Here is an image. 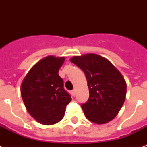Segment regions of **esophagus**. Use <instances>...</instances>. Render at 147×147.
Listing matches in <instances>:
<instances>
[{
    "label": "esophagus",
    "mask_w": 147,
    "mask_h": 147,
    "mask_svg": "<svg viewBox=\"0 0 147 147\" xmlns=\"http://www.w3.org/2000/svg\"><path fill=\"white\" fill-rule=\"evenodd\" d=\"M71 93V95H72V96L73 97L76 96V90H72Z\"/></svg>",
    "instance_id": "34e87169"
}]
</instances>
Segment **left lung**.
I'll return each mask as SVG.
<instances>
[{"label": "left lung", "mask_w": 147, "mask_h": 147, "mask_svg": "<svg viewBox=\"0 0 147 147\" xmlns=\"http://www.w3.org/2000/svg\"><path fill=\"white\" fill-rule=\"evenodd\" d=\"M85 74L89 98L82 105L88 120L103 124L117 115L126 98L127 84L122 74L106 58L94 53L70 59Z\"/></svg>", "instance_id": "1"}]
</instances>
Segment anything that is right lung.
<instances>
[{"mask_svg": "<svg viewBox=\"0 0 147 147\" xmlns=\"http://www.w3.org/2000/svg\"><path fill=\"white\" fill-rule=\"evenodd\" d=\"M65 57L49 55L33 65L22 82L20 92L27 111L43 125L59 122L71 100L59 70Z\"/></svg>", "mask_w": 147, "mask_h": 147, "instance_id": "1", "label": "right lung"}]
</instances>
